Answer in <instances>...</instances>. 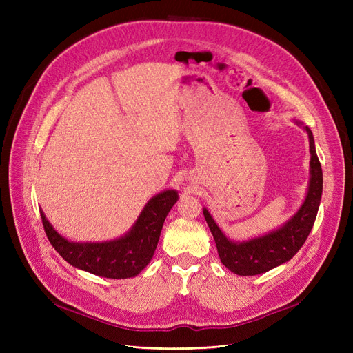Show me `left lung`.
Here are the masks:
<instances>
[{
  "instance_id": "left-lung-1",
  "label": "left lung",
  "mask_w": 353,
  "mask_h": 353,
  "mask_svg": "<svg viewBox=\"0 0 353 353\" xmlns=\"http://www.w3.org/2000/svg\"><path fill=\"white\" fill-rule=\"evenodd\" d=\"M303 128L309 137L311 179H309L307 194L302 208L283 228L266 234L263 237L234 243L223 236L215 221L212 219L210 213L203 209V215L216 243L219 259L234 274L244 276L258 275L290 261L305 244L314 227L323 194V169L315 152L314 135L307 126Z\"/></svg>"
}]
</instances>
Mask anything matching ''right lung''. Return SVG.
<instances>
[{
	"label": "right lung",
	"mask_w": 353,
	"mask_h": 353,
	"mask_svg": "<svg viewBox=\"0 0 353 353\" xmlns=\"http://www.w3.org/2000/svg\"><path fill=\"white\" fill-rule=\"evenodd\" d=\"M178 200V193L168 190L147 203L140 218L125 237L108 243H72L51 227L41 212L47 237L59 254L72 266L105 279H130L140 274L152 261L163 222Z\"/></svg>",
	"instance_id": "right-lung-1"
}]
</instances>
